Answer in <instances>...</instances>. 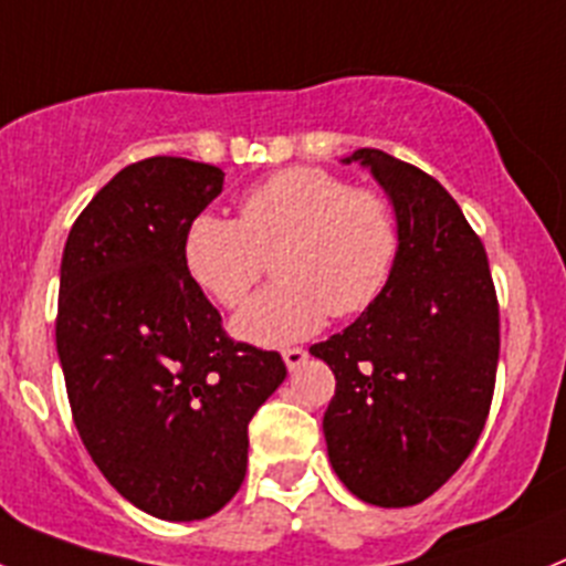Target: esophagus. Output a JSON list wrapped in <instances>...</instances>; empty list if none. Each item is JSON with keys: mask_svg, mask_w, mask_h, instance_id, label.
<instances>
[{"mask_svg": "<svg viewBox=\"0 0 566 566\" xmlns=\"http://www.w3.org/2000/svg\"><path fill=\"white\" fill-rule=\"evenodd\" d=\"M305 358H308V349H303V347H289V349H283V360H286L289 373H294V369L303 367Z\"/></svg>", "mask_w": 566, "mask_h": 566, "instance_id": "34e87169", "label": "esophagus"}]
</instances>
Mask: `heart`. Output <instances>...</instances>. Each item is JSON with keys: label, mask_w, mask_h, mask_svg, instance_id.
Wrapping results in <instances>:
<instances>
[{"label": "heart", "mask_w": 566, "mask_h": 566, "mask_svg": "<svg viewBox=\"0 0 566 566\" xmlns=\"http://www.w3.org/2000/svg\"><path fill=\"white\" fill-rule=\"evenodd\" d=\"M400 219L384 193L353 188L325 169L294 166L258 182L239 219L199 213L182 239V263L222 308L247 300L272 258L277 283L233 319L250 344L308 338L327 316L378 303L400 258Z\"/></svg>", "instance_id": "heart-1"}]
</instances>
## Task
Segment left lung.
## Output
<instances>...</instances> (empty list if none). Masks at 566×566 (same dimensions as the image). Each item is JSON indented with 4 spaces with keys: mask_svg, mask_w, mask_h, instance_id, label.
<instances>
[{
    "mask_svg": "<svg viewBox=\"0 0 566 566\" xmlns=\"http://www.w3.org/2000/svg\"><path fill=\"white\" fill-rule=\"evenodd\" d=\"M373 171L400 219L389 286L311 347L336 375L322 430L338 481L380 509L417 505L475 448L492 406L500 314L486 250L439 180L380 149Z\"/></svg>",
    "mask_w": 566,
    "mask_h": 566,
    "instance_id": "obj_1",
    "label": "left lung"
}]
</instances>
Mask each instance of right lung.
I'll list each match as a JSON object with an SVG mask.
<instances>
[{"label": "right lung", "mask_w": 566, "mask_h": 566, "mask_svg": "<svg viewBox=\"0 0 566 566\" xmlns=\"http://www.w3.org/2000/svg\"><path fill=\"white\" fill-rule=\"evenodd\" d=\"M224 171L186 158L118 171L74 222L55 342L85 450L136 509L206 520L247 472V424L286 380L277 353L233 342L182 263Z\"/></svg>", "instance_id": "obj_1"}]
</instances>
